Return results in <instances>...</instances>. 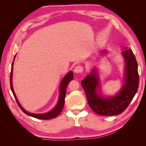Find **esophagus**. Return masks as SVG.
Listing matches in <instances>:
<instances>
[{
	"mask_svg": "<svg viewBox=\"0 0 146 146\" xmlns=\"http://www.w3.org/2000/svg\"><path fill=\"white\" fill-rule=\"evenodd\" d=\"M83 70H84V68H83L82 66H81L80 65H78L75 68L74 71H75V72L76 73H80L82 72Z\"/></svg>",
	"mask_w": 146,
	"mask_h": 146,
	"instance_id": "34e87169",
	"label": "esophagus"
}]
</instances>
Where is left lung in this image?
I'll use <instances>...</instances> for the list:
<instances>
[{"instance_id":"8db88e82","label":"left lung","mask_w":146,"mask_h":146,"mask_svg":"<svg viewBox=\"0 0 146 146\" xmlns=\"http://www.w3.org/2000/svg\"><path fill=\"white\" fill-rule=\"evenodd\" d=\"M122 53L125 61V82L117 95L104 98L96 93L99 82L95 70L81 82L89 106L98 115L113 116L121 114L129 106L138 90L139 75L135 56L131 49H125Z\"/></svg>"}]
</instances>
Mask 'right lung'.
<instances>
[{"mask_svg":"<svg viewBox=\"0 0 146 146\" xmlns=\"http://www.w3.org/2000/svg\"><path fill=\"white\" fill-rule=\"evenodd\" d=\"M13 62H12V64H11V70L9 82H10V86H11L12 93H13L14 97L15 98L18 104V106H19V108L21 109V110L27 115L30 116V117L36 118H38V119H41V120H49V119H51V118H53L56 117H57V116L61 113L62 111V109L64 108V100H65V96L66 93V88H67L68 84L70 83V81L73 78V73L72 71L68 73L67 75L64 76L63 80H62L61 84H60V96H59L57 104H56L55 107L51 111H49L47 113H44V114H33V113H30L27 112L26 111L24 110L23 107H22L21 105L20 104L18 100H17L15 94L14 93L13 86H12V71H13Z\"/></svg>","mask_w":146,"mask_h":146,"instance_id":"obj_1","label":"right lung"}]
</instances>
